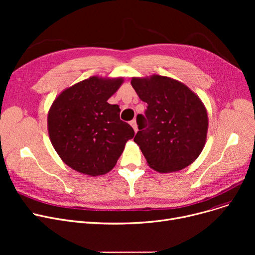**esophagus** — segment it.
Returning <instances> with one entry per match:
<instances>
[{
  "label": "esophagus",
  "mask_w": 255,
  "mask_h": 255,
  "mask_svg": "<svg viewBox=\"0 0 255 255\" xmlns=\"http://www.w3.org/2000/svg\"><path fill=\"white\" fill-rule=\"evenodd\" d=\"M130 125L133 127V129H134L135 132H137L138 128H137V124H136V121H135V120H132L131 122H130Z\"/></svg>",
  "instance_id": "obj_1"
}]
</instances>
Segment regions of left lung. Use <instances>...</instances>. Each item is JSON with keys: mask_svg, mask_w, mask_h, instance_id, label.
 Segmentation results:
<instances>
[{"mask_svg": "<svg viewBox=\"0 0 255 255\" xmlns=\"http://www.w3.org/2000/svg\"><path fill=\"white\" fill-rule=\"evenodd\" d=\"M131 85L148 104L138 115L134 142L148 165L162 173L181 170L202 153L209 126L205 104L186 85L168 76L132 77Z\"/></svg>", "mask_w": 255, "mask_h": 255, "instance_id": "1", "label": "left lung"}]
</instances>
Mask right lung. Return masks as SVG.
<instances>
[{"mask_svg":"<svg viewBox=\"0 0 255 255\" xmlns=\"http://www.w3.org/2000/svg\"><path fill=\"white\" fill-rule=\"evenodd\" d=\"M124 83L123 77L94 75L62 91L47 115L53 149L72 169L97 177L111 171L132 127L120 120V107L107 102Z\"/></svg>","mask_w":255,"mask_h":255,"instance_id":"obj_1","label":"right lung"}]
</instances>
